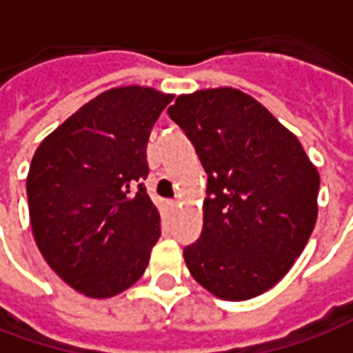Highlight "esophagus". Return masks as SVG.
Segmentation results:
<instances>
[{
	"mask_svg": "<svg viewBox=\"0 0 353 353\" xmlns=\"http://www.w3.org/2000/svg\"><path fill=\"white\" fill-rule=\"evenodd\" d=\"M168 206L172 208V210H176V208H177V202H176V200H172V202H168Z\"/></svg>",
	"mask_w": 353,
	"mask_h": 353,
	"instance_id": "34e87169",
	"label": "esophagus"
}]
</instances>
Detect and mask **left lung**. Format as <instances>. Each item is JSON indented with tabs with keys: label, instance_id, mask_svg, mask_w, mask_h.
I'll return each instance as SVG.
<instances>
[{
	"label": "left lung",
	"instance_id": "8db88e82",
	"mask_svg": "<svg viewBox=\"0 0 353 353\" xmlns=\"http://www.w3.org/2000/svg\"><path fill=\"white\" fill-rule=\"evenodd\" d=\"M168 115L208 174L202 234L183 250L189 272L223 301L265 293L314 230L318 168L295 134L236 88L181 94Z\"/></svg>",
	"mask_w": 353,
	"mask_h": 353
}]
</instances>
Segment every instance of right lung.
<instances>
[{"mask_svg":"<svg viewBox=\"0 0 353 353\" xmlns=\"http://www.w3.org/2000/svg\"><path fill=\"white\" fill-rule=\"evenodd\" d=\"M172 100L149 87L111 88L35 151L26 179L35 244L83 295H119L145 272L161 238V215L143 187L147 141Z\"/></svg>","mask_w":353,"mask_h":353,"instance_id":"obj_1","label":"right lung"}]
</instances>
